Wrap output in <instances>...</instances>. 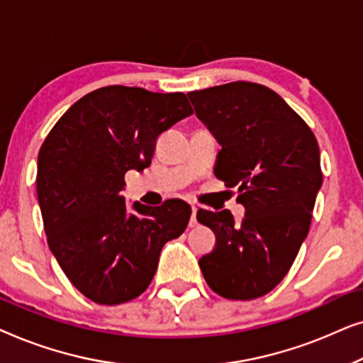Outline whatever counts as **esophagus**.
<instances>
[{
  "label": "esophagus",
  "instance_id": "34e87169",
  "mask_svg": "<svg viewBox=\"0 0 363 363\" xmlns=\"http://www.w3.org/2000/svg\"><path fill=\"white\" fill-rule=\"evenodd\" d=\"M196 211H198V206L195 203H191V218H190V228H195L198 223H196Z\"/></svg>",
  "mask_w": 363,
  "mask_h": 363
}]
</instances>
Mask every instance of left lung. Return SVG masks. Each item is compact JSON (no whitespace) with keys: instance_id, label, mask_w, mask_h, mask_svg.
I'll use <instances>...</instances> for the list:
<instances>
[{"instance_id":"1","label":"left lung","mask_w":363,"mask_h":363,"mask_svg":"<svg viewBox=\"0 0 363 363\" xmlns=\"http://www.w3.org/2000/svg\"><path fill=\"white\" fill-rule=\"evenodd\" d=\"M200 121L221 145L215 175L235 188L245 218L198 210L215 250L198 261L216 294L251 301L274 289L309 233L322 185L314 133L269 87L236 81L188 92Z\"/></svg>"}]
</instances>
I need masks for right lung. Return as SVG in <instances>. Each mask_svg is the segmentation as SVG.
Instances as JSON below:
<instances>
[{
	"mask_svg": "<svg viewBox=\"0 0 363 363\" xmlns=\"http://www.w3.org/2000/svg\"><path fill=\"white\" fill-rule=\"evenodd\" d=\"M183 92L107 86L69 107L38 155L36 190L49 250L87 299L117 306L155 276L167 241L186 230L191 208L125 205L128 170L150 165L160 133L191 116Z\"/></svg>",
	"mask_w": 363,
	"mask_h": 363,
	"instance_id": "add662e5",
	"label": "right lung"
}]
</instances>
